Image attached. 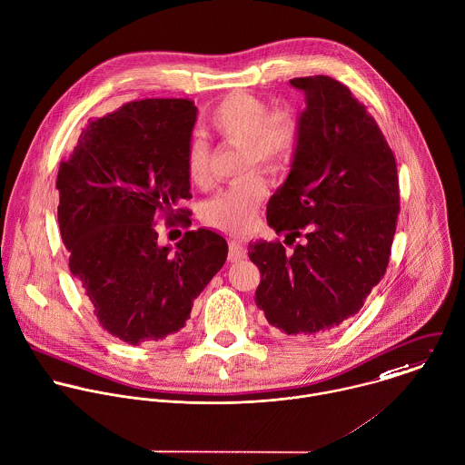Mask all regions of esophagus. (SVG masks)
I'll return each mask as SVG.
<instances>
[{"label":"esophagus","instance_id":"1","mask_svg":"<svg viewBox=\"0 0 465 465\" xmlns=\"http://www.w3.org/2000/svg\"><path fill=\"white\" fill-rule=\"evenodd\" d=\"M246 257V248L237 242V241H232L228 244V262H237V261H242Z\"/></svg>","mask_w":465,"mask_h":465}]
</instances>
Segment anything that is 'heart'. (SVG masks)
<instances>
[{
    "mask_svg": "<svg viewBox=\"0 0 465 465\" xmlns=\"http://www.w3.org/2000/svg\"><path fill=\"white\" fill-rule=\"evenodd\" d=\"M208 128L228 144L241 146L239 175H251L208 199L201 206V221L223 233L241 235L255 224L266 195L264 181L252 172L273 173L288 163L299 141V123L290 110H270L264 99L233 92L212 108ZM183 166L192 186H210V148L203 139L184 146Z\"/></svg>",
    "mask_w": 465,
    "mask_h": 465,
    "instance_id": "obj_1",
    "label": "heart"
}]
</instances>
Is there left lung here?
I'll list each match as a JSON object with an SVG mask.
<instances>
[{
  "label": "left lung",
  "mask_w": 465,
  "mask_h": 465,
  "mask_svg": "<svg viewBox=\"0 0 465 465\" xmlns=\"http://www.w3.org/2000/svg\"><path fill=\"white\" fill-rule=\"evenodd\" d=\"M290 83L306 92L308 108L292 172L266 213L286 241H257L248 255L261 272L255 302L268 322L312 337L351 319L384 277L401 190L393 150L346 84L330 75Z\"/></svg>",
  "instance_id": "8db88e82"
}]
</instances>
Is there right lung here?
Returning a JSON list of instances; mask_svg holds the SVG:
<instances>
[{"label": "right lung", "mask_w": 465, "mask_h": 465, "mask_svg": "<svg viewBox=\"0 0 465 465\" xmlns=\"http://www.w3.org/2000/svg\"><path fill=\"white\" fill-rule=\"evenodd\" d=\"M197 108L192 99L130 101L90 121L59 163L57 223L95 319L137 346L184 328L193 299L223 268L228 244L210 230L186 232L170 253L155 223L188 228L192 199L183 153Z\"/></svg>", "instance_id": "add662e5"}]
</instances>
